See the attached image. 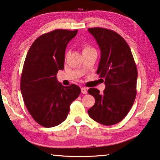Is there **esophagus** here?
I'll use <instances>...</instances> for the list:
<instances>
[{"label": "esophagus", "mask_w": 160, "mask_h": 160, "mask_svg": "<svg viewBox=\"0 0 160 160\" xmlns=\"http://www.w3.org/2000/svg\"><path fill=\"white\" fill-rule=\"evenodd\" d=\"M81 91H82V93L83 94H86L87 93V88H85V87H82L81 88Z\"/></svg>", "instance_id": "obj_1"}]
</instances>
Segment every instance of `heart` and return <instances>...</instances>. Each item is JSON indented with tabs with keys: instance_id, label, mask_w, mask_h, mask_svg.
Wrapping results in <instances>:
<instances>
[{
	"instance_id": "obj_1",
	"label": "heart",
	"mask_w": 160,
	"mask_h": 160,
	"mask_svg": "<svg viewBox=\"0 0 160 160\" xmlns=\"http://www.w3.org/2000/svg\"><path fill=\"white\" fill-rule=\"evenodd\" d=\"M92 51H96V49L93 48L92 47H91L89 45L83 46V49H82L83 53H86V52H92Z\"/></svg>"
}]
</instances>
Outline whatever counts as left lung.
<instances>
[{
  "instance_id": "1",
  "label": "left lung",
  "mask_w": 160,
  "mask_h": 160,
  "mask_svg": "<svg viewBox=\"0 0 160 160\" xmlns=\"http://www.w3.org/2000/svg\"><path fill=\"white\" fill-rule=\"evenodd\" d=\"M98 44L101 56L96 73L104 78L103 93L91 88L88 93L95 103L88 110L89 116L104 125L121 121L131 109L137 94L138 70L128 43L119 34L103 28L88 29Z\"/></svg>"
}]
</instances>
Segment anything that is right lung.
Wrapping results in <instances>:
<instances>
[{
	"mask_svg": "<svg viewBox=\"0 0 160 160\" xmlns=\"http://www.w3.org/2000/svg\"><path fill=\"white\" fill-rule=\"evenodd\" d=\"M77 31L58 29L43 34L35 40L26 55L21 93L31 116L44 128L62 123L69 114L71 103L81 93L77 85L64 86L57 78L58 71L64 69L67 44Z\"/></svg>",
	"mask_w": 160,
	"mask_h": 160,
	"instance_id": "add662e5",
	"label": "right lung"
}]
</instances>
